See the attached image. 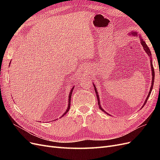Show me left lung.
<instances>
[{"instance_id": "left-lung-1", "label": "left lung", "mask_w": 160, "mask_h": 160, "mask_svg": "<svg viewBox=\"0 0 160 160\" xmlns=\"http://www.w3.org/2000/svg\"><path fill=\"white\" fill-rule=\"evenodd\" d=\"M129 35H133V36H138V33L136 32H130V33H129ZM140 38V39H141V45H142V47H143V48H144V50H145V51L147 52V54H148V56L150 57V66H151V70H152V85H151V87H150V91H149V93H148V96H147V98H146V100H145V102H144V104H143V106H142V108L145 105V104L147 103V100H148V97H149V96H150V93H151V91H152V88H153V86H154V76H155V74H154V68H153V65H152V58H151V52H150V49H149V48L148 47V46L147 45V44L145 43V42L142 39V38H141V37H139ZM93 86H94V88H95V93H96V95H97V100H98V107H99V108L100 109V110H101L102 112H104V110H103V109L102 108V107H101V106H100V100H99V97H98V92H97V88H96V87H95V86L93 84ZM105 113H106V112H104ZM107 114H108V113H107Z\"/></svg>"}]
</instances>
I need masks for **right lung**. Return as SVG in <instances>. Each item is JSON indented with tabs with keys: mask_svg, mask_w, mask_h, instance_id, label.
<instances>
[{
	"mask_svg": "<svg viewBox=\"0 0 160 160\" xmlns=\"http://www.w3.org/2000/svg\"><path fill=\"white\" fill-rule=\"evenodd\" d=\"M73 89H74V87L71 89V91H70V93H69V101H68V107H67V110L65 111V112L63 114V115L62 116V117H63V116H64L67 112H69V109H70V105H71V95H72V90H73Z\"/></svg>",
	"mask_w": 160,
	"mask_h": 160,
	"instance_id": "add662e5",
	"label": "right lung"
}]
</instances>
